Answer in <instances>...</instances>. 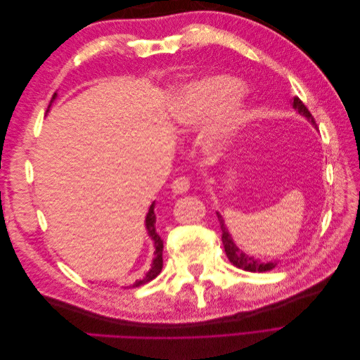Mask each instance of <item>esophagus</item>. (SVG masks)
<instances>
[{
  "instance_id": "esophagus-1",
  "label": "esophagus",
  "mask_w": 360,
  "mask_h": 360,
  "mask_svg": "<svg viewBox=\"0 0 360 360\" xmlns=\"http://www.w3.org/2000/svg\"><path fill=\"white\" fill-rule=\"evenodd\" d=\"M171 189L176 195L186 193L191 189V181L186 177H179V179L174 180V183L171 184Z\"/></svg>"
}]
</instances>
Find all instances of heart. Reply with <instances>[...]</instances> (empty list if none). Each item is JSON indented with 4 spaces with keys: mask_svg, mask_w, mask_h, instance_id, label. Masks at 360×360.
Wrapping results in <instances>:
<instances>
[{
    "mask_svg": "<svg viewBox=\"0 0 360 360\" xmlns=\"http://www.w3.org/2000/svg\"><path fill=\"white\" fill-rule=\"evenodd\" d=\"M242 85L231 76H213L174 90L168 97L171 115L179 126L192 127L207 119L201 143L204 150L217 153L246 122Z\"/></svg>",
    "mask_w": 360,
    "mask_h": 360,
    "instance_id": "heart-1",
    "label": "heart"
}]
</instances>
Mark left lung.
<instances>
[{
    "label": "left lung",
    "instance_id": "obj_1",
    "mask_svg": "<svg viewBox=\"0 0 360 360\" xmlns=\"http://www.w3.org/2000/svg\"><path fill=\"white\" fill-rule=\"evenodd\" d=\"M291 106L300 115H303L304 118H307L308 122H311L312 126L317 127V124H315L314 117L311 115V112L308 111V108L303 105V102L299 99V97H292V99H291ZM216 214H217V219H219V224H221L222 243H224L225 254H226L228 259H230L231 263H233V266L242 269V270H246V271H255V274H261V271H269V270L275 269L278 266V261H259V259H255L254 257H249L248 254H245L243 250L234 243L233 237H231L230 231H228V228L225 225V221H224V217L221 216V213L216 212Z\"/></svg>",
    "mask_w": 360,
    "mask_h": 360
}]
</instances>
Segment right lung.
Returning a JSON list of instances; mask_svg holds the SVG:
<instances>
[{
  "label": "right lung",
  "mask_w": 360,
  "mask_h": 360,
  "mask_svg": "<svg viewBox=\"0 0 360 360\" xmlns=\"http://www.w3.org/2000/svg\"><path fill=\"white\" fill-rule=\"evenodd\" d=\"M56 97H57V93L52 96L51 105H52V102H53V101H56ZM51 105L48 106V111H49ZM155 224H156V214H155V201H153V202H151V205H150V209H148L147 216H146V230H147V233H148V236H150L151 240H153V243H155V258H153V261H151V269L147 271L146 276H144L143 279L135 281L134 284L130 285V288L141 287V285L147 284V282L153 281V279L160 274V270H162V267H163V258H162V252H163V240L160 238V236L158 234Z\"/></svg>",
  "instance_id": "obj_1"
}]
</instances>
